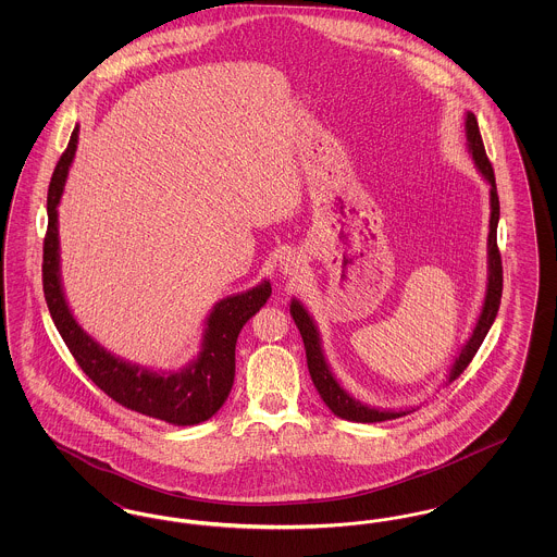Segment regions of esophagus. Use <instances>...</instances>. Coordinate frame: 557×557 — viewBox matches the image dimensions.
Returning a JSON list of instances; mask_svg holds the SVG:
<instances>
[{
    "label": "esophagus",
    "mask_w": 557,
    "mask_h": 557,
    "mask_svg": "<svg viewBox=\"0 0 557 557\" xmlns=\"http://www.w3.org/2000/svg\"><path fill=\"white\" fill-rule=\"evenodd\" d=\"M305 267H307L305 259H302L300 255H296V252H290V255H286L284 261L280 263V271H282L284 277H296L298 273L305 271Z\"/></svg>",
    "instance_id": "esophagus-1"
}]
</instances>
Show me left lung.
I'll return each instance as SVG.
<instances>
[{
    "label": "left lung",
    "instance_id": "left-lung-1",
    "mask_svg": "<svg viewBox=\"0 0 557 557\" xmlns=\"http://www.w3.org/2000/svg\"><path fill=\"white\" fill-rule=\"evenodd\" d=\"M463 127H466V146L468 152L474 160L480 177L486 182L488 186V202H491V216H488V238H486V288H484V298H482V307L478 313L476 323L472 327V334L468 336L466 345L461 346V350L457 352V357L453 359L447 377L443 380V386H447L453 382L461 371L470 366V361L474 359L478 348L482 345V341L486 338L493 321L497 318L499 311V302H502V288H504V271H502V255L497 250V225H499V196H497V186H495V173L493 166L486 159L484 152V144L480 137L478 129L476 116L474 112H466L463 116ZM290 315L302 336L305 343V352H307V366L311 380L318 388L319 397L327 405V409L343 418L348 422H359V424H375V422H386V420H397L411 411H416V407L409 409H384V407H371L368 403L352 397L345 386L338 382L336 373L330 368L325 352H323V343H321V334H319L318 323L313 315L309 313V309L298 300H290Z\"/></svg>",
    "mask_w": 557,
    "mask_h": 557
}]
</instances>
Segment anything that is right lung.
I'll use <instances>...</instances> for the list:
<instances>
[{"mask_svg": "<svg viewBox=\"0 0 557 557\" xmlns=\"http://www.w3.org/2000/svg\"><path fill=\"white\" fill-rule=\"evenodd\" d=\"M79 144V125L73 129L66 152L53 169L48 189V234L44 242V294L62 341L81 370L123 407L166 424L196 425L211 420L230 397L236 377V343L246 321L271 296V282L261 280L248 290L230 294L212 305L205 319L200 350L180 370H150L132 363L100 345L75 318L60 273L58 205Z\"/></svg>", "mask_w": 557, "mask_h": 557, "instance_id": "1", "label": "right lung"}]
</instances>
